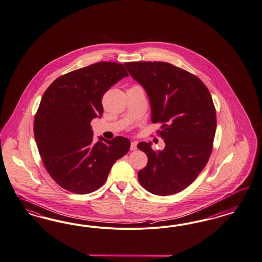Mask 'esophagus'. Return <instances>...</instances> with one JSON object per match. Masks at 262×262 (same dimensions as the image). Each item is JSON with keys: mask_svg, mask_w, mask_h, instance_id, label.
Here are the masks:
<instances>
[{"mask_svg": "<svg viewBox=\"0 0 262 262\" xmlns=\"http://www.w3.org/2000/svg\"><path fill=\"white\" fill-rule=\"evenodd\" d=\"M137 149V143L136 141H132L130 142V151H135Z\"/></svg>", "mask_w": 262, "mask_h": 262, "instance_id": "34e87169", "label": "esophagus"}]
</instances>
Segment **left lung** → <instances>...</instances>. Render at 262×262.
I'll return each instance as SVG.
<instances>
[{
	"mask_svg": "<svg viewBox=\"0 0 262 262\" xmlns=\"http://www.w3.org/2000/svg\"><path fill=\"white\" fill-rule=\"evenodd\" d=\"M125 66L147 92L151 120L162 124L158 135L165 142L163 151L138 143L148 157L138 181L156 195L177 193L198 178L212 153L216 117L211 94L198 76L171 63L140 61Z\"/></svg>",
	"mask_w": 262,
	"mask_h": 262,
	"instance_id": "8db88e82",
	"label": "left lung"
}]
</instances>
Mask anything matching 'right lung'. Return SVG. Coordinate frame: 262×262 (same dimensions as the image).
I'll use <instances>...</instances> for the list:
<instances>
[{
  "mask_svg": "<svg viewBox=\"0 0 262 262\" xmlns=\"http://www.w3.org/2000/svg\"><path fill=\"white\" fill-rule=\"evenodd\" d=\"M128 76L122 63L99 62L66 73L46 89L34 135L46 170L64 190L87 194L99 189L114 163L129 150L123 136L93 141L91 121L102 115L103 95Z\"/></svg>",
  "mask_w": 262,
  "mask_h": 262,
  "instance_id": "add662e5",
  "label": "right lung"
}]
</instances>
